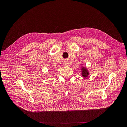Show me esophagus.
Segmentation results:
<instances>
[{
    "label": "esophagus",
    "mask_w": 127,
    "mask_h": 127,
    "mask_svg": "<svg viewBox=\"0 0 127 127\" xmlns=\"http://www.w3.org/2000/svg\"><path fill=\"white\" fill-rule=\"evenodd\" d=\"M69 65V64L68 63V62H67V61H65V62L63 64V66L64 67H66V66H68Z\"/></svg>",
    "instance_id": "obj_1"
}]
</instances>
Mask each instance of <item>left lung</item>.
<instances>
[{
  "instance_id": "left-lung-1",
  "label": "left lung",
  "mask_w": 127,
  "mask_h": 127,
  "mask_svg": "<svg viewBox=\"0 0 127 127\" xmlns=\"http://www.w3.org/2000/svg\"><path fill=\"white\" fill-rule=\"evenodd\" d=\"M80 69H81V75L84 78H87L90 74L88 68L85 66H82L80 67Z\"/></svg>"
}]
</instances>
